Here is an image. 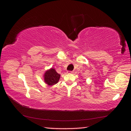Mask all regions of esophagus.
<instances>
[{
	"mask_svg": "<svg viewBox=\"0 0 131 131\" xmlns=\"http://www.w3.org/2000/svg\"><path fill=\"white\" fill-rule=\"evenodd\" d=\"M67 73H73V71H68Z\"/></svg>",
	"mask_w": 131,
	"mask_h": 131,
	"instance_id": "1",
	"label": "esophagus"
}]
</instances>
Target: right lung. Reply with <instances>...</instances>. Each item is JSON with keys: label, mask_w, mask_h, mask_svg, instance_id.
I'll use <instances>...</instances> for the list:
<instances>
[{"label": "right lung", "mask_w": 131, "mask_h": 131, "mask_svg": "<svg viewBox=\"0 0 131 131\" xmlns=\"http://www.w3.org/2000/svg\"><path fill=\"white\" fill-rule=\"evenodd\" d=\"M61 75L58 74L54 69L51 68L47 70L44 74L45 82L49 85H53L57 84Z\"/></svg>", "instance_id": "right-lung-1"}]
</instances>
